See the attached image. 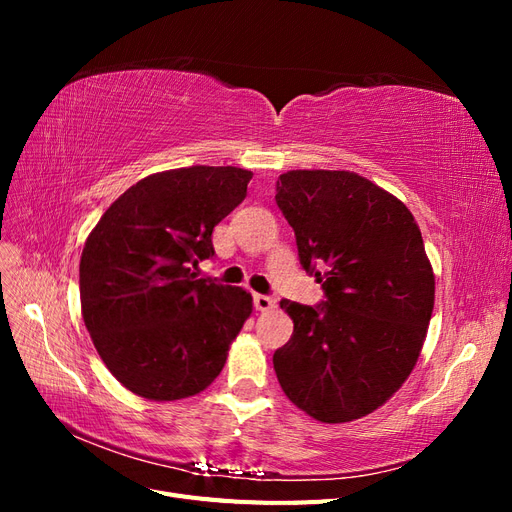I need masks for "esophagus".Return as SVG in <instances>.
I'll use <instances>...</instances> for the list:
<instances>
[{"mask_svg": "<svg viewBox=\"0 0 512 512\" xmlns=\"http://www.w3.org/2000/svg\"><path fill=\"white\" fill-rule=\"evenodd\" d=\"M275 299L269 297V294H254V307L258 312H269V309L275 307Z\"/></svg>", "mask_w": 512, "mask_h": 512, "instance_id": "34e87169", "label": "esophagus"}]
</instances>
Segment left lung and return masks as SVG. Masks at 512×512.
Instances as JSON below:
<instances>
[{
    "label": "left lung",
    "instance_id": "obj_1",
    "mask_svg": "<svg viewBox=\"0 0 512 512\" xmlns=\"http://www.w3.org/2000/svg\"><path fill=\"white\" fill-rule=\"evenodd\" d=\"M275 200L327 297L280 303L294 331L273 354L277 380L316 421H354L393 397L421 354L436 297L421 230L401 200L350 170H288Z\"/></svg>",
    "mask_w": 512,
    "mask_h": 512
}]
</instances>
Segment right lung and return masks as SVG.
<instances>
[{"instance_id":"1","label":"right lung","mask_w":512,"mask_h":512,"mask_svg":"<svg viewBox=\"0 0 512 512\" xmlns=\"http://www.w3.org/2000/svg\"><path fill=\"white\" fill-rule=\"evenodd\" d=\"M252 170L190 166L134 183L83 247L85 327L108 371L138 397H192L220 376L252 294L196 280L211 232L243 203Z\"/></svg>"}]
</instances>
